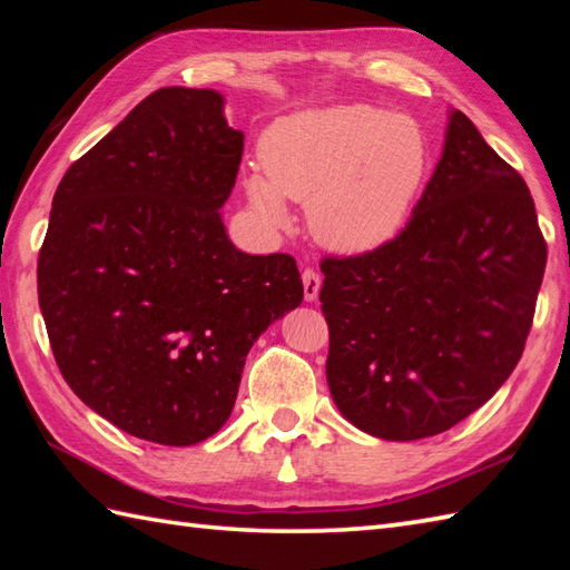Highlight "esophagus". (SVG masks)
I'll use <instances>...</instances> for the list:
<instances>
[{"mask_svg":"<svg viewBox=\"0 0 570 570\" xmlns=\"http://www.w3.org/2000/svg\"><path fill=\"white\" fill-rule=\"evenodd\" d=\"M301 278H304V298L308 301V304H313V301H316L321 294V276L313 269H306L304 274H301Z\"/></svg>","mask_w":570,"mask_h":570,"instance_id":"esophagus-1","label":"esophagus"}]
</instances>
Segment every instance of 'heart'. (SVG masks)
Returning a JSON list of instances; mask_svg holds the SVG:
<instances>
[{
    "mask_svg": "<svg viewBox=\"0 0 570 570\" xmlns=\"http://www.w3.org/2000/svg\"><path fill=\"white\" fill-rule=\"evenodd\" d=\"M264 174L247 198L266 223L288 225V200L308 203L325 249L367 254L402 233L429 178L431 144L419 119L367 102L304 110L266 129Z\"/></svg>",
    "mask_w": 570,
    "mask_h": 570,
    "instance_id": "1",
    "label": "heart"
}]
</instances>
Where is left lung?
I'll list each match as a JSON object with an SVG mask.
<instances>
[{
  "label": "left lung",
  "instance_id": "8db88e82",
  "mask_svg": "<svg viewBox=\"0 0 570 570\" xmlns=\"http://www.w3.org/2000/svg\"><path fill=\"white\" fill-rule=\"evenodd\" d=\"M321 269L335 406L374 439L419 441L470 416L517 367L547 242L524 178L451 110L409 225Z\"/></svg>",
  "mask_w": 570,
  "mask_h": 570
}]
</instances>
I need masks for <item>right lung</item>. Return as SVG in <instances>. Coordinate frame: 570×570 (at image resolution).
I'll list each match as a JSON object with an SVG mask.
<instances>
[{
    "mask_svg": "<svg viewBox=\"0 0 570 570\" xmlns=\"http://www.w3.org/2000/svg\"><path fill=\"white\" fill-rule=\"evenodd\" d=\"M242 149L220 92L161 88L56 188L39 254L48 341L80 402L137 439L220 431L252 345L304 301L292 254L227 237Z\"/></svg>",
    "mask_w": 570,
    "mask_h": 570,
    "instance_id": "obj_1",
    "label": "right lung"
}]
</instances>
